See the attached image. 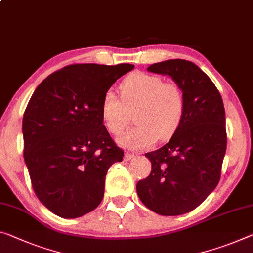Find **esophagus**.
Listing matches in <instances>:
<instances>
[{"label": "esophagus", "mask_w": 253, "mask_h": 253, "mask_svg": "<svg viewBox=\"0 0 253 253\" xmlns=\"http://www.w3.org/2000/svg\"><path fill=\"white\" fill-rule=\"evenodd\" d=\"M134 156H135V155H134L133 153H126L125 156H124V160H125V161H129V160L133 159Z\"/></svg>", "instance_id": "obj_1"}]
</instances>
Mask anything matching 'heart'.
I'll return each instance as SVG.
<instances>
[{
	"mask_svg": "<svg viewBox=\"0 0 253 253\" xmlns=\"http://www.w3.org/2000/svg\"><path fill=\"white\" fill-rule=\"evenodd\" d=\"M120 100L114 91L103 94L101 119L108 131L118 135L134 112L136 126L118 137L127 150H145L158 141L170 138L182 122L186 99L177 83L163 82L160 76L134 72L119 85Z\"/></svg>",
	"mask_w": 253,
	"mask_h": 253,
	"instance_id": "heart-1",
	"label": "heart"
}]
</instances>
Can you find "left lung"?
I'll list each match as a JSON object with an SVG mask.
<instances>
[{"instance_id":"left-lung-1","label":"left lung","mask_w":253,"mask_h":253,"mask_svg":"<svg viewBox=\"0 0 253 253\" xmlns=\"http://www.w3.org/2000/svg\"><path fill=\"white\" fill-rule=\"evenodd\" d=\"M147 71L171 76L183 92L186 110L170 142L145 154L152 170L136 190L154 213L182 215L198 207L219 182L227 143L223 100L213 81L192 62L169 59Z\"/></svg>"}]
</instances>
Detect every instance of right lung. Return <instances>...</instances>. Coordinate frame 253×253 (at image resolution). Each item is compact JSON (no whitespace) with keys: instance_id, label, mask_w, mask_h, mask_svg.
<instances>
[{"instance_id":"right-lung-1","label":"right lung","mask_w":253,"mask_h":253,"mask_svg":"<svg viewBox=\"0 0 253 253\" xmlns=\"http://www.w3.org/2000/svg\"><path fill=\"white\" fill-rule=\"evenodd\" d=\"M131 64H72L48 75L23 114V158L38 199L76 218L99 206L108 169L122 162L101 119L103 94Z\"/></svg>"}]
</instances>
